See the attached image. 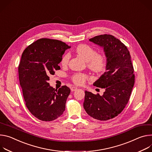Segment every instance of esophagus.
Returning a JSON list of instances; mask_svg holds the SVG:
<instances>
[{"label":"esophagus","mask_w":152,"mask_h":152,"mask_svg":"<svg viewBox=\"0 0 152 152\" xmlns=\"http://www.w3.org/2000/svg\"><path fill=\"white\" fill-rule=\"evenodd\" d=\"M77 89V88L75 87V86H72V87L71 88V90L72 91H76Z\"/></svg>","instance_id":"1"}]
</instances>
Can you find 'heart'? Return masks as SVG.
<instances>
[{
	"mask_svg": "<svg viewBox=\"0 0 152 152\" xmlns=\"http://www.w3.org/2000/svg\"><path fill=\"white\" fill-rule=\"evenodd\" d=\"M75 53L84 60L87 61V65L91 70L95 72H102L105 70L107 66V58L102 53H97L92 47L82 44L78 45L75 49ZM70 59L69 53L65 54L61 60V64L66 66ZM89 78V77L84 73L78 72L71 76V80L74 83L78 86L83 85Z\"/></svg>",
	"mask_w": 152,
	"mask_h": 152,
	"instance_id": "b5f03b06",
	"label": "heart"
}]
</instances>
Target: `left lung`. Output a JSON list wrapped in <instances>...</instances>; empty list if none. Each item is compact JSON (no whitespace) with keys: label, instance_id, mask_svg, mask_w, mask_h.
<instances>
[{"label":"left lung","instance_id":"left-lung-1","mask_svg":"<svg viewBox=\"0 0 152 152\" xmlns=\"http://www.w3.org/2000/svg\"><path fill=\"white\" fill-rule=\"evenodd\" d=\"M89 40L104 48L106 71L94 85L105 89L103 95L85 91L83 106L94 119L107 121L118 115L127 105L134 83V69L126 46L110 34L95 36Z\"/></svg>","mask_w":152,"mask_h":152}]
</instances>
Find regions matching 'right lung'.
<instances>
[{
  "label": "right lung",
  "instance_id": "obj_1",
  "mask_svg": "<svg viewBox=\"0 0 152 152\" xmlns=\"http://www.w3.org/2000/svg\"><path fill=\"white\" fill-rule=\"evenodd\" d=\"M65 43L43 38L29 45L19 65V77L26 106L37 119L50 121L61 116L71 90L66 86L55 89L47 82L49 75L60 69L58 64L65 50Z\"/></svg>",
  "mask_w": 152,
  "mask_h": 152
}]
</instances>
